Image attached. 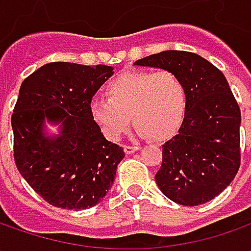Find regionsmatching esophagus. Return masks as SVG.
Instances as JSON below:
<instances>
[{"mask_svg": "<svg viewBox=\"0 0 251 251\" xmlns=\"http://www.w3.org/2000/svg\"><path fill=\"white\" fill-rule=\"evenodd\" d=\"M138 150H140L138 145H124V152L126 153H132V152H135V151Z\"/></svg>", "mask_w": 251, "mask_h": 251, "instance_id": "34e87169", "label": "esophagus"}]
</instances>
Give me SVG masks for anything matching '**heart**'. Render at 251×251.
Listing matches in <instances>:
<instances>
[{"label":"heart","mask_w":251,"mask_h":251,"mask_svg":"<svg viewBox=\"0 0 251 251\" xmlns=\"http://www.w3.org/2000/svg\"><path fill=\"white\" fill-rule=\"evenodd\" d=\"M106 93L109 99L93 98L91 113L111 141L128 130L131 116L138 135L168 138L177 130L187 106L184 83L168 70L121 74L109 82Z\"/></svg>","instance_id":"b5f03b06"}]
</instances>
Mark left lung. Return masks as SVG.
Wrapping results in <instances>:
<instances>
[{
  "label": "left lung",
  "mask_w": 251,
  "mask_h": 251,
  "mask_svg": "<svg viewBox=\"0 0 251 251\" xmlns=\"http://www.w3.org/2000/svg\"><path fill=\"white\" fill-rule=\"evenodd\" d=\"M177 74L187 106L177 134L162 145L155 175L160 191L181 205H200L230 184L240 168V109L225 75L190 51L168 50L135 61Z\"/></svg>",
  "instance_id": "8db88e82"
}]
</instances>
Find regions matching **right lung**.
Segmentation results:
<instances>
[{
  "label": "right lung",
  "instance_id": "right-lung-1",
  "mask_svg": "<svg viewBox=\"0 0 251 251\" xmlns=\"http://www.w3.org/2000/svg\"><path fill=\"white\" fill-rule=\"evenodd\" d=\"M113 75L109 65L50 63L25 79L11 117L15 165L34 191L54 207L86 209L111 187L124 151L93 120L91 103ZM63 123L49 140L43 121Z\"/></svg>",
  "mask_w": 251,
  "mask_h": 251
}]
</instances>
